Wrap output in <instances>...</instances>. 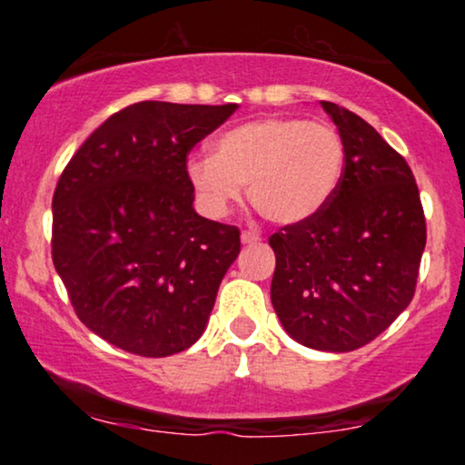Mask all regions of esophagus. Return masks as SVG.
I'll list each match as a JSON object with an SVG mask.
<instances>
[{"label":"esophagus","mask_w":465,"mask_h":465,"mask_svg":"<svg viewBox=\"0 0 465 465\" xmlns=\"http://www.w3.org/2000/svg\"><path fill=\"white\" fill-rule=\"evenodd\" d=\"M241 243H243V245H256V243H260V234L243 231V232H241Z\"/></svg>","instance_id":"34e87169"}]
</instances>
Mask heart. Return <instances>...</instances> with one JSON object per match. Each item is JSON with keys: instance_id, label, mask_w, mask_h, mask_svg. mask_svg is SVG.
Wrapping results in <instances>:
<instances>
[{"instance_id": "1", "label": "heart", "mask_w": 465, "mask_h": 465, "mask_svg": "<svg viewBox=\"0 0 465 465\" xmlns=\"http://www.w3.org/2000/svg\"><path fill=\"white\" fill-rule=\"evenodd\" d=\"M213 154H190L186 180L209 220L226 218L243 186L252 205L279 226L313 220L328 207L347 167L339 129L294 116H260L222 131Z\"/></svg>"}]
</instances>
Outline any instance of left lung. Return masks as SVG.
<instances>
[{"label":"left lung","instance_id":"left-lung-1","mask_svg":"<svg viewBox=\"0 0 465 465\" xmlns=\"http://www.w3.org/2000/svg\"><path fill=\"white\" fill-rule=\"evenodd\" d=\"M322 107L345 142V175L322 213L271 237V302L296 342L345 353L377 339L409 307L425 218L404 158L353 112L330 101Z\"/></svg>","mask_w":465,"mask_h":465}]
</instances>
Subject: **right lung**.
<instances>
[{
	"mask_svg": "<svg viewBox=\"0 0 465 465\" xmlns=\"http://www.w3.org/2000/svg\"><path fill=\"white\" fill-rule=\"evenodd\" d=\"M237 105L142 101L80 145L53 199V262L80 322L167 358L205 332L239 228L194 212L186 154Z\"/></svg>",
	"mask_w": 465,
	"mask_h": 465,
	"instance_id": "1",
	"label": "right lung"
}]
</instances>
